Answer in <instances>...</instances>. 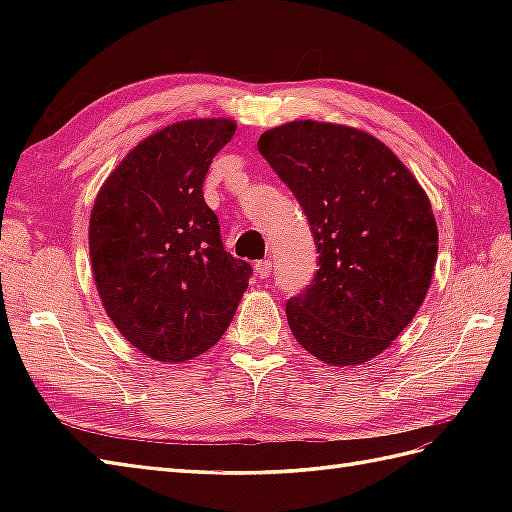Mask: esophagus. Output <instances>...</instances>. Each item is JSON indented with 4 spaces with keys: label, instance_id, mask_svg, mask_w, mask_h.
I'll return each mask as SVG.
<instances>
[{
    "label": "esophagus",
    "instance_id": "esophagus-1",
    "mask_svg": "<svg viewBox=\"0 0 512 512\" xmlns=\"http://www.w3.org/2000/svg\"><path fill=\"white\" fill-rule=\"evenodd\" d=\"M273 270H275V264L270 262V259H264V262H257L255 264V273L259 275V279L270 277V273H273Z\"/></svg>",
    "mask_w": 512,
    "mask_h": 512
}]
</instances>
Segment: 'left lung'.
Segmentation results:
<instances>
[{
    "label": "left lung",
    "instance_id": "obj_1",
    "mask_svg": "<svg viewBox=\"0 0 512 512\" xmlns=\"http://www.w3.org/2000/svg\"><path fill=\"white\" fill-rule=\"evenodd\" d=\"M259 151L306 211L312 286L286 303L297 343L332 367L383 354L416 317L438 259L427 191L383 140L350 125L290 121Z\"/></svg>",
    "mask_w": 512,
    "mask_h": 512
}]
</instances>
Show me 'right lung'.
<instances>
[{
    "label": "right lung",
    "mask_w": 512,
    "mask_h": 512,
    "mask_svg": "<svg viewBox=\"0 0 512 512\" xmlns=\"http://www.w3.org/2000/svg\"><path fill=\"white\" fill-rule=\"evenodd\" d=\"M233 118H189L129 151L90 213L92 277L107 317L160 363L209 352L231 325L250 266L228 255L202 182Z\"/></svg>",
    "instance_id": "add662e5"
}]
</instances>
